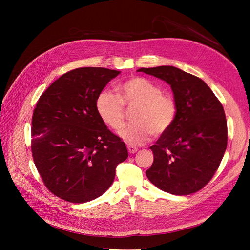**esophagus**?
Returning <instances> with one entry per match:
<instances>
[{"mask_svg":"<svg viewBox=\"0 0 250 250\" xmlns=\"http://www.w3.org/2000/svg\"><path fill=\"white\" fill-rule=\"evenodd\" d=\"M127 151L130 153V154H135L137 151H138V148L132 146V145H128L127 146Z\"/></svg>","mask_w":250,"mask_h":250,"instance_id":"obj_1","label":"esophagus"}]
</instances>
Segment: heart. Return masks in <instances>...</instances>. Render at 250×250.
<instances>
[{
    "instance_id": "obj_1",
    "label": "heart",
    "mask_w": 250,
    "mask_h": 250,
    "mask_svg": "<svg viewBox=\"0 0 250 250\" xmlns=\"http://www.w3.org/2000/svg\"><path fill=\"white\" fill-rule=\"evenodd\" d=\"M118 95L104 90L96 98V110L101 120L117 130L125 123V109L136 107L135 124L121 130V137L132 145H142L152 134L161 136L171 127L176 116V104L172 97L161 93V89L144 78L135 77L117 88Z\"/></svg>"
}]
</instances>
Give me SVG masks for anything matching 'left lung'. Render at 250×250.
I'll return each mask as SVG.
<instances>
[{
    "mask_svg": "<svg viewBox=\"0 0 250 250\" xmlns=\"http://www.w3.org/2000/svg\"><path fill=\"white\" fill-rule=\"evenodd\" d=\"M138 72L170 85L176 116L150 147L154 162L146 174L155 187L176 195L199 191L212 179L227 148V122L221 102L203 80L172 65Z\"/></svg>",
    "mask_w": 250,
    "mask_h": 250,
    "instance_id": "8db88e82",
    "label": "left lung"
}]
</instances>
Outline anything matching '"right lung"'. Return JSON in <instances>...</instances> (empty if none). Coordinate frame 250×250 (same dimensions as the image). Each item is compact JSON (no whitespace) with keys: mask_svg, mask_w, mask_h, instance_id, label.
Wrapping results in <instances>:
<instances>
[{"mask_svg":"<svg viewBox=\"0 0 250 250\" xmlns=\"http://www.w3.org/2000/svg\"><path fill=\"white\" fill-rule=\"evenodd\" d=\"M120 71L79 68L61 76L39 97L32 115L31 151L44 186L58 198L82 204L106 191L125 144L96 110V98Z\"/></svg>","mask_w":250,"mask_h":250,"instance_id":"right-lung-1","label":"right lung"}]
</instances>
